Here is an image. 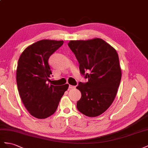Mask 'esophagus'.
Returning a JSON list of instances; mask_svg holds the SVG:
<instances>
[{
  "instance_id": "esophagus-1",
  "label": "esophagus",
  "mask_w": 148,
  "mask_h": 148,
  "mask_svg": "<svg viewBox=\"0 0 148 148\" xmlns=\"http://www.w3.org/2000/svg\"><path fill=\"white\" fill-rule=\"evenodd\" d=\"M69 88H70V89H73V88H75V86L69 85Z\"/></svg>"
}]
</instances>
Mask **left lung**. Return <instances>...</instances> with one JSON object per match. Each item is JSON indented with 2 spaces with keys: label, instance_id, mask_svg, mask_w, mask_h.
<instances>
[{
  "label": "left lung",
  "instance_id": "8db88e82",
  "mask_svg": "<svg viewBox=\"0 0 148 148\" xmlns=\"http://www.w3.org/2000/svg\"><path fill=\"white\" fill-rule=\"evenodd\" d=\"M68 46L79 64L80 73L88 82H80L81 92L77 102L78 110L90 117L105 112L115 98L121 78L116 51L100 38L72 40Z\"/></svg>",
  "mask_w": 148,
  "mask_h": 148
}]
</instances>
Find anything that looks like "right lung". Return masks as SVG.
Returning a JSON list of instances; mask_svg holds the SVG:
<instances>
[{
    "mask_svg": "<svg viewBox=\"0 0 148 148\" xmlns=\"http://www.w3.org/2000/svg\"><path fill=\"white\" fill-rule=\"evenodd\" d=\"M63 43V41L42 40L28 46L19 58L16 76L18 90L25 108L37 119L52 115L69 87L67 84L48 83L52 74L48 60Z\"/></svg>",
    "mask_w": 148,
    "mask_h": 148,
    "instance_id": "1",
    "label": "right lung"
}]
</instances>
